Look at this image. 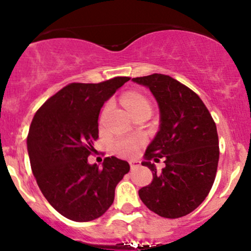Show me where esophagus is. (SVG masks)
<instances>
[{
  "label": "esophagus",
  "mask_w": 251,
  "mask_h": 251,
  "mask_svg": "<svg viewBox=\"0 0 251 251\" xmlns=\"http://www.w3.org/2000/svg\"><path fill=\"white\" fill-rule=\"evenodd\" d=\"M129 166H131V170H135L140 166V163L138 160H131L129 162Z\"/></svg>",
  "instance_id": "esophagus-1"
}]
</instances>
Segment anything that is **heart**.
<instances>
[{
    "mask_svg": "<svg viewBox=\"0 0 251 251\" xmlns=\"http://www.w3.org/2000/svg\"><path fill=\"white\" fill-rule=\"evenodd\" d=\"M123 105L127 108L132 116L142 111H151V102L150 100L139 92H126L123 96ZM145 143V138L142 134L132 135L127 138H120L114 142L113 149L117 154L122 157H131L138 151Z\"/></svg>",
    "mask_w": 251,
    "mask_h": 251,
    "instance_id": "obj_1",
    "label": "heart"
}]
</instances>
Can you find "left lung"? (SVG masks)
Listing matches in <instances>:
<instances>
[{
	"mask_svg": "<svg viewBox=\"0 0 251 251\" xmlns=\"http://www.w3.org/2000/svg\"><path fill=\"white\" fill-rule=\"evenodd\" d=\"M132 80L150 88L160 109L159 131L142 163L153 179L139 190V197L162 217H183L201 205L215 181L220 159L216 124L201 98L174 77L154 73ZM160 157L166 168L157 172L151 160Z\"/></svg>",
	"mask_w": 251,
	"mask_h": 251,
	"instance_id": "1",
	"label": "left lung"
}]
</instances>
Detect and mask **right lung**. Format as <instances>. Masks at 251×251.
Masks as SVG:
<instances>
[{
    "label": "right lung",
    "instance_id": "1",
    "mask_svg": "<svg viewBox=\"0 0 251 251\" xmlns=\"http://www.w3.org/2000/svg\"><path fill=\"white\" fill-rule=\"evenodd\" d=\"M129 80L116 76L99 83L73 82L36 111L27 138L31 171L50 204L66 218L89 222L107 211L117 184L129 164L106 157L102 168L88 164L99 138L103 102Z\"/></svg>",
    "mask_w": 251,
    "mask_h": 251
}]
</instances>
